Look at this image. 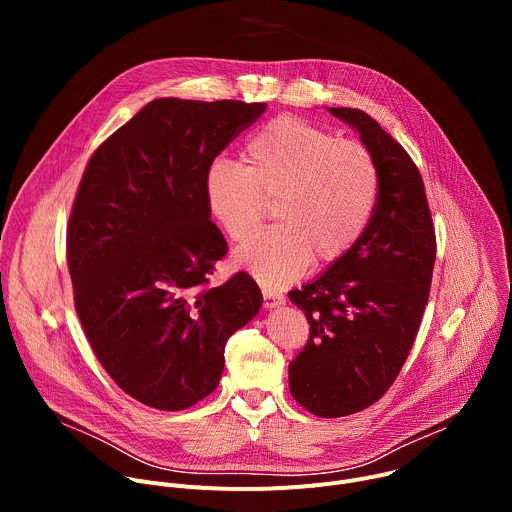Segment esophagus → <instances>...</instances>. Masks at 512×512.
Returning a JSON list of instances; mask_svg holds the SVG:
<instances>
[{
  "mask_svg": "<svg viewBox=\"0 0 512 512\" xmlns=\"http://www.w3.org/2000/svg\"><path fill=\"white\" fill-rule=\"evenodd\" d=\"M285 304V298L281 294H277V291H271V289H263V306L265 310H273V308H279Z\"/></svg>",
  "mask_w": 512,
  "mask_h": 512,
  "instance_id": "obj_1",
  "label": "esophagus"
}]
</instances>
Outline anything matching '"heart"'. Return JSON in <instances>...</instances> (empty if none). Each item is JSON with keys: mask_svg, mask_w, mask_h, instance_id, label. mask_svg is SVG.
Masks as SVG:
<instances>
[{"mask_svg": "<svg viewBox=\"0 0 512 512\" xmlns=\"http://www.w3.org/2000/svg\"><path fill=\"white\" fill-rule=\"evenodd\" d=\"M245 168L216 160L204 174V202L233 241L247 239L273 202L279 223L241 245L233 259L267 289L300 277L310 261L334 263L369 227L379 168L367 148L296 117H277L245 143Z\"/></svg>", "mask_w": 512, "mask_h": 512, "instance_id": "heart-1", "label": "heart"}]
</instances>
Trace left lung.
Returning a JSON list of instances; mask_svg holds the SVG:
<instances>
[{"label": "left lung", "mask_w": 512, "mask_h": 512, "mask_svg": "<svg viewBox=\"0 0 512 512\" xmlns=\"http://www.w3.org/2000/svg\"><path fill=\"white\" fill-rule=\"evenodd\" d=\"M350 125L379 168V198L354 247L289 291L310 324L289 362V391L318 417L367 409L397 379L429 298L435 233L423 180L401 145L360 109L326 107Z\"/></svg>", "instance_id": "1"}]
</instances>
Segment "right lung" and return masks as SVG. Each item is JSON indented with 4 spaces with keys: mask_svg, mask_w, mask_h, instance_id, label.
I'll return each instance as SVG.
<instances>
[{
    "mask_svg": "<svg viewBox=\"0 0 512 512\" xmlns=\"http://www.w3.org/2000/svg\"><path fill=\"white\" fill-rule=\"evenodd\" d=\"M265 103L156 99L93 154L66 233L75 308L109 377L133 399L182 411L210 395L225 344L263 296L247 273L208 287L227 241L204 174Z\"/></svg>",
    "mask_w": 512,
    "mask_h": 512,
    "instance_id": "add662e5",
    "label": "right lung"
}]
</instances>
